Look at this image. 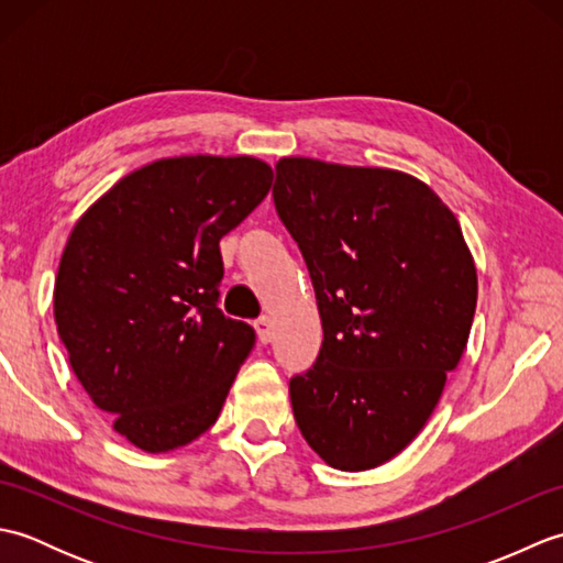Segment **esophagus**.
I'll use <instances>...</instances> for the list:
<instances>
[{
	"label": "esophagus",
	"instance_id": "obj_1",
	"mask_svg": "<svg viewBox=\"0 0 563 563\" xmlns=\"http://www.w3.org/2000/svg\"><path fill=\"white\" fill-rule=\"evenodd\" d=\"M256 331H258V341L261 343H271L275 336V329H273V319L271 317H261L256 319Z\"/></svg>",
	"mask_w": 563,
	"mask_h": 563
}]
</instances>
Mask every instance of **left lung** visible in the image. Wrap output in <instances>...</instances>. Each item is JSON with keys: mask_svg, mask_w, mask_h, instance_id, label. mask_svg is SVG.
<instances>
[{"mask_svg": "<svg viewBox=\"0 0 563 563\" xmlns=\"http://www.w3.org/2000/svg\"><path fill=\"white\" fill-rule=\"evenodd\" d=\"M273 200L324 329L317 363L290 379L295 421L333 470H373L421 433L460 363L474 258L452 210L404 172L283 157Z\"/></svg>", "mask_w": 563, "mask_h": 563, "instance_id": "8db88e82", "label": "left lung"}]
</instances>
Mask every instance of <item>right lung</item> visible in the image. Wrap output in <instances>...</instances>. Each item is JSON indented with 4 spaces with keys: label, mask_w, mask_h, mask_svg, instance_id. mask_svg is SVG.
<instances>
[{
    "label": "right lung",
    "mask_w": 563,
    "mask_h": 563,
    "mask_svg": "<svg viewBox=\"0 0 563 563\" xmlns=\"http://www.w3.org/2000/svg\"><path fill=\"white\" fill-rule=\"evenodd\" d=\"M254 157L157 159L77 220L55 278L69 365L113 430L145 452L194 442L218 421L256 345L218 307L220 239L268 196Z\"/></svg>",
    "instance_id": "1"
}]
</instances>
